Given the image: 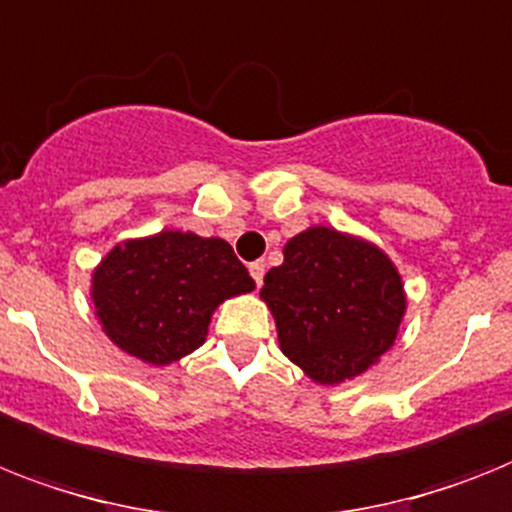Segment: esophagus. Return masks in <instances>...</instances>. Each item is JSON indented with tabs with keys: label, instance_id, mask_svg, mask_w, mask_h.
<instances>
[{
	"label": "esophagus",
	"instance_id": "1",
	"mask_svg": "<svg viewBox=\"0 0 512 512\" xmlns=\"http://www.w3.org/2000/svg\"><path fill=\"white\" fill-rule=\"evenodd\" d=\"M249 276L255 278L257 286H263V278H265V263H263V260H255V263H249Z\"/></svg>",
	"mask_w": 512,
	"mask_h": 512
}]
</instances>
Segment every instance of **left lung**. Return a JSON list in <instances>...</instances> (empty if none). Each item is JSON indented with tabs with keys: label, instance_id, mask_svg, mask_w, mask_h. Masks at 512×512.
<instances>
[{
	"label": "left lung",
	"instance_id": "8db88e82",
	"mask_svg": "<svg viewBox=\"0 0 512 512\" xmlns=\"http://www.w3.org/2000/svg\"><path fill=\"white\" fill-rule=\"evenodd\" d=\"M283 354L322 385L367 372L393 346L406 296L380 249L315 229L294 236L265 276Z\"/></svg>",
	"mask_w": 512,
	"mask_h": 512
}]
</instances>
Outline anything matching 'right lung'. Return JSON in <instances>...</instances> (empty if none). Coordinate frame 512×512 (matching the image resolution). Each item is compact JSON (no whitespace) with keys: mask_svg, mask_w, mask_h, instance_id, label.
Masks as SVG:
<instances>
[{"mask_svg":"<svg viewBox=\"0 0 512 512\" xmlns=\"http://www.w3.org/2000/svg\"><path fill=\"white\" fill-rule=\"evenodd\" d=\"M255 289L223 239L182 231L114 247L93 276V304L119 349L169 364L205 341L213 309Z\"/></svg>","mask_w":512,"mask_h":512,"instance_id":"add662e5","label":"right lung"}]
</instances>
